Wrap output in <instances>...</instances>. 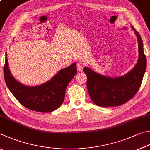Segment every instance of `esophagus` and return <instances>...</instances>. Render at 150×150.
<instances>
[{"label": "esophagus", "instance_id": "esophagus-1", "mask_svg": "<svg viewBox=\"0 0 150 150\" xmlns=\"http://www.w3.org/2000/svg\"><path fill=\"white\" fill-rule=\"evenodd\" d=\"M83 65L82 63H78L77 64V70L78 72H82Z\"/></svg>", "mask_w": 150, "mask_h": 150}]
</instances>
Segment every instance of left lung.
I'll return each instance as SVG.
<instances>
[{
	"instance_id": "obj_1",
	"label": "left lung",
	"mask_w": 150,
	"mask_h": 150,
	"mask_svg": "<svg viewBox=\"0 0 150 150\" xmlns=\"http://www.w3.org/2000/svg\"><path fill=\"white\" fill-rule=\"evenodd\" d=\"M137 36L139 57L132 70L120 77L111 78L96 73L88 67L83 71L88 77L87 88L94 103L101 107H116L127 103L137 93L146 69V57L140 34L132 26Z\"/></svg>"
}]
</instances>
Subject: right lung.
Segmentation results:
<instances>
[{"label":"right lung","instance_id":"add662e5","mask_svg":"<svg viewBox=\"0 0 150 150\" xmlns=\"http://www.w3.org/2000/svg\"><path fill=\"white\" fill-rule=\"evenodd\" d=\"M77 73L76 64L59 70L48 82L36 86H28L15 79L10 72L6 52L4 76L7 87L15 98L26 108L41 112H50L61 105L68 83Z\"/></svg>","mask_w":150,"mask_h":150}]
</instances>
